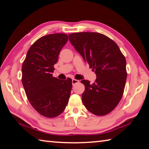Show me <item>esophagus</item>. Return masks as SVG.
<instances>
[{"mask_svg":"<svg viewBox=\"0 0 149 149\" xmlns=\"http://www.w3.org/2000/svg\"><path fill=\"white\" fill-rule=\"evenodd\" d=\"M72 82V85H75L76 84H78V83L79 82V80H77V79H73Z\"/></svg>","mask_w":149,"mask_h":149,"instance_id":"obj_1","label":"esophagus"}]
</instances>
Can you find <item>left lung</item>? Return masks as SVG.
Wrapping results in <instances>:
<instances>
[{"mask_svg":"<svg viewBox=\"0 0 149 149\" xmlns=\"http://www.w3.org/2000/svg\"><path fill=\"white\" fill-rule=\"evenodd\" d=\"M69 39L97 75L92 84L81 81L85 85L83 103L93 114H108L123 96L127 75L125 56L113 40L99 33H74L69 34Z\"/></svg>","mask_w":149,"mask_h":149,"instance_id":"8db88e82","label":"left lung"}]
</instances>
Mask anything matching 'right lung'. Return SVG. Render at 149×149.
I'll use <instances>...</instances> for the list:
<instances>
[{
    "instance_id": "obj_1",
    "label": "right lung",
    "mask_w": 149,
    "mask_h": 149,
    "mask_svg": "<svg viewBox=\"0 0 149 149\" xmlns=\"http://www.w3.org/2000/svg\"><path fill=\"white\" fill-rule=\"evenodd\" d=\"M68 40L64 33L45 35L31 45L22 64V82L27 99L37 112L47 118L61 114L71 94L72 80L58 79L52 74Z\"/></svg>"
}]
</instances>
